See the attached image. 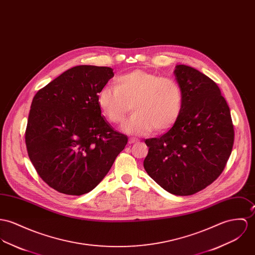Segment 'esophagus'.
Returning a JSON list of instances; mask_svg holds the SVG:
<instances>
[{"mask_svg": "<svg viewBox=\"0 0 255 255\" xmlns=\"http://www.w3.org/2000/svg\"><path fill=\"white\" fill-rule=\"evenodd\" d=\"M137 142V140L134 138H130L128 140V144H134V143H136Z\"/></svg>", "mask_w": 255, "mask_h": 255, "instance_id": "esophagus-1", "label": "esophagus"}]
</instances>
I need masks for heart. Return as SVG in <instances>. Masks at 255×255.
<instances>
[{
    "mask_svg": "<svg viewBox=\"0 0 255 255\" xmlns=\"http://www.w3.org/2000/svg\"><path fill=\"white\" fill-rule=\"evenodd\" d=\"M97 103L111 123L124 122L131 108L135 112L124 125L128 134H146L155 128L169 129L181 113L183 96L178 83L167 77L134 70L118 77L116 86H104L97 93Z\"/></svg>",
    "mask_w": 255,
    "mask_h": 255,
    "instance_id": "b5f03b06",
    "label": "heart"
}]
</instances>
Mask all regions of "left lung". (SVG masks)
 I'll list each match as a JSON object with an SVG mask.
<instances>
[{"instance_id":"obj_1","label":"left lung","mask_w":255,"mask_h":255,"mask_svg":"<svg viewBox=\"0 0 255 255\" xmlns=\"http://www.w3.org/2000/svg\"><path fill=\"white\" fill-rule=\"evenodd\" d=\"M181 88V113L161 137L146 139L143 165L149 176L170 194L189 196L210 185L231 155V113L218 86L187 65L173 71Z\"/></svg>"}]
</instances>
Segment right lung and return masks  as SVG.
Listing matches in <instances>:
<instances>
[{
  "instance_id": "right-lung-1",
  "label": "right lung",
  "mask_w": 255,
  "mask_h": 255,
  "mask_svg": "<svg viewBox=\"0 0 255 255\" xmlns=\"http://www.w3.org/2000/svg\"><path fill=\"white\" fill-rule=\"evenodd\" d=\"M113 77L110 67L75 66L33 98L25 133L28 156L40 177L60 193L91 192L128 143L97 103V93Z\"/></svg>"
}]
</instances>
